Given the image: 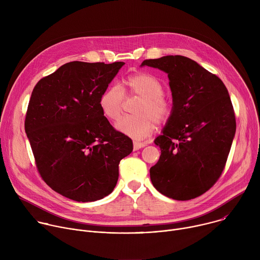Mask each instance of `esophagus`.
Masks as SVG:
<instances>
[{
  "mask_svg": "<svg viewBox=\"0 0 260 260\" xmlns=\"http://www.w3.org/2000/svg\"><path fill=\"white\" fill-rule=\"evenodd\" d=\"M145 146H146V143H141V142L135 141L134 142V150H139V149H141V148H143Z\"/></svg>",
  "mask_w": 260,
  "mask_h": 260,
  "instance_id": "34e87169",
  "label": "esophagus"
}]
</instances>
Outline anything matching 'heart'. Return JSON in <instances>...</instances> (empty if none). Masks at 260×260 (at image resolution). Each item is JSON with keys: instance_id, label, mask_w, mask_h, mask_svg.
Returning <instances> with one entry per match:
<instances>
[{"instance_id": "b5f03b06", "label": "heart", "mask_w": 260, "mask_h": 260, "mask_svg": "<svg viewBox=\"0 0 260 260\" xmlns=\"http://www.w3.org/2000/svg\"><path fill=\"white\" fill-rule=\"evenodd\" d=\"M128 94L141 99L135 113L136 116H124L115 127L121 134L136 140L149 137L156 127V122L164 123L172 115L173 104L164 95L162 83L153 75L137 73L125 80ZM124 102V91L119 84L110 85L101 94L99 106L103 115L116 120L120 117Z\"/></svg>"}]
</instances>
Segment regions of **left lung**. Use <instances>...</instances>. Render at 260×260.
<instances>
[{"label": "left lung", "instance_id": "obj_1", "mask_svg": "<svg viewBox=\"0 0 260 260\" xmlns=\"http://www.w3.org/2000/svg\"><path fill=\"white\" fill-rule=\"evenodd\" d=\"M168 74L173 112L155 140L160 157L150 169L164 196L188 201L208 191L223 171L236 134L229 91L214 74L182 55L146 59L141 67Z\"/></svg>", "mask_w": 260, "mask_h": 260}]
</instances>
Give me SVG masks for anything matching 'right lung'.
Returning <instances> with one entry per match:
<instances>
[{"label":"right lung","instance_id":"add662e5","mask_svg":"<svg viewBox=\"0 0 260 260\" xmlns=\"http://www.w3.org/2000/svg\"><path fill=\"white\" fill-rule=\"evenodd\" d=\"M122 61H71L36 84L24 129L45 183L76 202H94L113 191L120 160L132 140L114 129L99 106Z\"/></svg>","mask_w":260,"mask_h":260}]
</instances>
